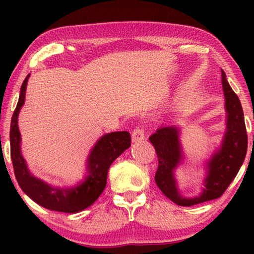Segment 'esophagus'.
Returning <instances> with one entry per match:
<instances>
[{
  "label": "esophagus",
  "instance_id": "obj_1",
  "mask_svg": "<svg viewBox=\"0 0 254 254\" xmlns=\"http://www.w3.org/2000/svg\"><path fill=\"white\" fill-rule=\"evenodd\" d=\"M144 131L143 128L136 127L132 132V142H139V141L144 140Z\"/></svg>",
  "mask_w": 254,
  "mask_h": 254
}]
</instances>
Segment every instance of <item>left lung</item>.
I'll list each match as a JSON object with an SVG mask.
<instances>
[{"mask_svg":"<svg viewBox=\"0 0 254 254\" xmlns=\"http://www.w3.org/2000/svg\"><path fill=\"white\" fill-rule=\"evenodd\" d=\"M222 85L225 97V132L220 145L215 148L203 163L204 178L200 192L186 197L180 192L176 170L186 160L180 140L182 128L176 126L159 127L149 137L158 156L156 173L157 186L163 195L179 206H192L221 197L238 175L243 165L248 149V135L243 110L236 94L232 91L226 75L222 69Z\"/></svg>","mask_w":254,"mask_h":254,"instance_id":"8db88e82","label":"left lung"}]
</instances>
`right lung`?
<instances>
[{
    "label": "right lung",
    "mask_w": 254,
    "mask_h": 254,
    "mask_svg": "<svg viewBox=\"0 0 254 254\" xmlns=\"http://www.w3.org/2000/svg\"><path fill=\"white\" fill-rule=\"evenodd\" d=\"M30 74L21 86L19 102L11 120L10 144L14 175L20 188L38 205L56 212L75 214L91 206L104 190L107 171L118 157L130 148L131 136L127 131L103 134L89 151L85 161V174L72 187H55L30 171L21 150V133L18 126L20 111L24 105Z\"/></svg>",
    "instance_id": "right-lung-1"
}]
</instances>
